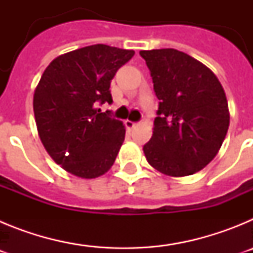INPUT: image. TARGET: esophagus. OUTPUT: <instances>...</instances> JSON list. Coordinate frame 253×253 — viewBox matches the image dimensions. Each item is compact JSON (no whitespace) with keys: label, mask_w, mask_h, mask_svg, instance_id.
Segmentation results:
<instances>
[{"label":"esophagus","mask_w":253,"mask_h":253,"mask_svg":"<svg viewBox=\"0 0 253 253\" xmlns=\"http://www.w3.org/2000/svg\"><path fill=\"white\" fill-rule=\"evenodd\" d=\"M137 125H138V123L130 122V120H126V122H125V126H126L128 129H134L135 126H137Z\"/></svg>","instance_id":"obj_1"}]
</instances>
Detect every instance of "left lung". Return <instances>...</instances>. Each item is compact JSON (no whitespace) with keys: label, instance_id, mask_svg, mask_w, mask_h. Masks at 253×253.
Masks as SVG:
<instances>
[{"label":"left lung","instance_id":"1","mask_svg":"<svg viewBox=\"0 0 253 253\" xmlns=\"http://www.w3.org/2000/svg\"><path fill=\"white\" fill-rule=\"evenodd\" d=\"M160 100L153 134L143 151L148 163L172 177L204 169L222 147L229 110L222 84L207 66L176 49L140 50Z\"/></svg>","mask_w":253,"mask_h":253}]
</instances>
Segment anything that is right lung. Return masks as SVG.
Returning <instances> with one entry per match:
<instances>
[{"label": "right lung", "mask_w": 253, "mask_h": 253, "mask_svg": "<svg viewBox=\"0 0 253 253\" xmlns=\"http://www.w3.org/2000/svg\"><path fill=\"white\" fill-rule=\"evenodd\" d=\"M133 55L105 44L69 51L51 60L35 88L40 140L54 162L77 177H99L115 162L125 128L97 106L113 102L111 80Z\"/></svg>", "instance_id": "1"}]
</instances>
